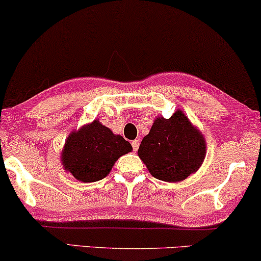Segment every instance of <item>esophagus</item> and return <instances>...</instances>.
<instances>
[{
	"label": "esophagus",
	"mask_w": 261,
	"mask_h": 261,
	"mask_svg": "<svg viewBox=\"0 0 261 261\" xmlns=\"http://www.w3.org/2000/svg\"><path fill=\"white\" fill-rule=\"evenodd\" d=\"M139 144H140V140L139 139H135V140L132 141V146H133V150L137 152L138 148H139Z\"/></svg>",
	"instance_id": "34e87169"
}]
</instances>
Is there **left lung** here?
I'll list each match as a JSON object with an SVG mask.
<instances>
[{"mask_svg":"<svg viewBox=\"0 0 261 261\" xmlns=\"http://www.w3.org/2000/svg\"><path fill=\"white\" fill-rule=\"evenodd\" d=\"M138 155L153 177L165 182H181L201 167L206 155L204 134L181 109L170 118H154L144 137Z\"/></svg>","mask_w":261,"mask_h":261,"instance_id":"8db88e82","label":"left lung"}]
</instances>
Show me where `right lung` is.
I'll return each instance as SVG.
<instances>
[{
	"label": "right lung",
	"mask_w": 261,
	"mask_h": 261,
	"mask_svg": "<svg viewBox=\"0 0 261 261\" xmlns=\"http://www.w3.org/2000/svg\"><path fill=\"white\" fill-rule=\"evenodd\" d=\"M133 147L98 120L72 130L61 152L64 170L81 182H96L109 175L121 155Z\"/></svg>",
	"instance_id": "right-lung-1"
}]
</instances>
